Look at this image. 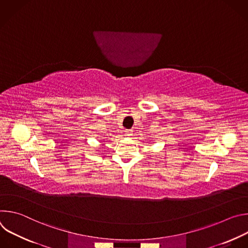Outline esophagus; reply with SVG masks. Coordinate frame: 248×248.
Here are the masks:
<instances>
[{
    "mask_svg": "<svg viewBox=\"0 0 248 248\" xmlns=\"http://www.w3.org/2000/svg\"><path fill=\"white\" fill-rule=\"evenodd\" d=\"M125 134L126 135H131L132 134V130L131 129H125Z\"/></svg>",
    "mask_w": 248,
    "mask_h": 248,
    "instance_id": "1",
    "label": "esophagus"
}]
</instances>
